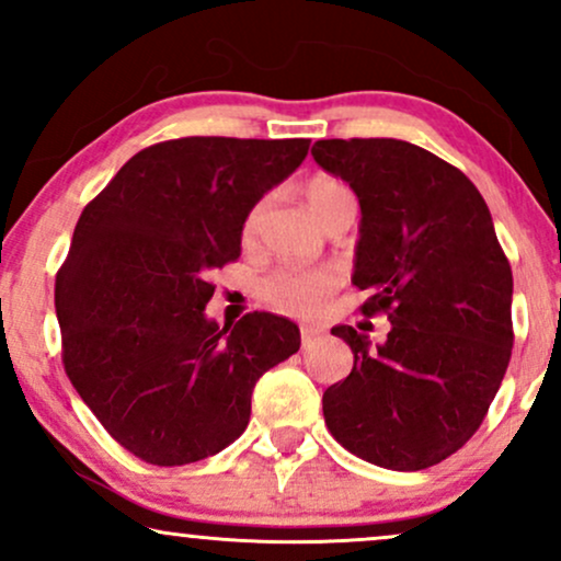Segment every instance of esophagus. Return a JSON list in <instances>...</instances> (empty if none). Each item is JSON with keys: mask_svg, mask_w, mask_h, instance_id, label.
<instances>
[{"mask_svg": "<svg viewBox=\"0 0 561 561\" xmlns=\"http://www.w3.org/2000/svg\"><path fill=\"white\" fill-rule=\"evenodd\" d=\"M321 337V330L319 327H311V324H302L300 327V345L302 347H311L317 340Z\"/></svg>", "mask_w": 561, "mask_h": 561, "instance_id": "esophagus-1", "label": "esophagus"}]
</instances>
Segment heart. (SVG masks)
<instances>
[{
  "mask_svg": "<svg viewBox=\"0 0 561 561\" xmlns=\"http://www.w3.org/2000/svg\"><path fill=\"white\" fill-rule=\"evenodd\" d=\"M347 197H353V192L340 179L332 176H317L306 186V199L317 218L324 216L334 203ZM263 210H266V199L253 205V210L244 218V240H250L255 234ZM337 285L340 279L332 268H279V272H274L263 282L261 293L268 306H274L276 311L293 313V317H313V313L321 311V306L337 289Z\"/></svg>",
  "mask_w": 561,
  "mask_h": 561,
  "instance_id": "b5f03b06",
  "label": "heart"
}]
</instances>
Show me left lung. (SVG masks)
<instances>
[{"label": "left lung", "mask_w": 561, "mask_h": 561, "mask_svg": "<svg viewBox=\"0 0 561 561\" xmlns=\"http://www.w3.org/2000/svg\"><path fill=\"white\" fill-rule=\"evenodd\" d=\"M311 156L362 205L353 285L385 311V343L337 324L353 369L327 388L334 440L364 461L416 472L482 424L512 358V268L485 199L446 160L403 139H319Z\"/></svg>", "instance_id": "8db88e82"}]
</instances>
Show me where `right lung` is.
<instances>
[{
    "label": "right lung",
    "mask_w": 561,
    "mask_h": 561,
    "mask_svg": "<svg viewBox=\"0 0 561 561\" xmlns=\"http://www.w3.org/2000/svg\"><path fill=\"white\" fill-rule=\"evenodd\" d=\"M308 139L186 137L134 156L83 208L55 282L62 362L102 427L147 465L182 467L234 443L255 382L300 330L253 311L218 327L208 276L240 259L253 205Z\"/></svg>",
    "instance_id": "1"
}]
</instances>
